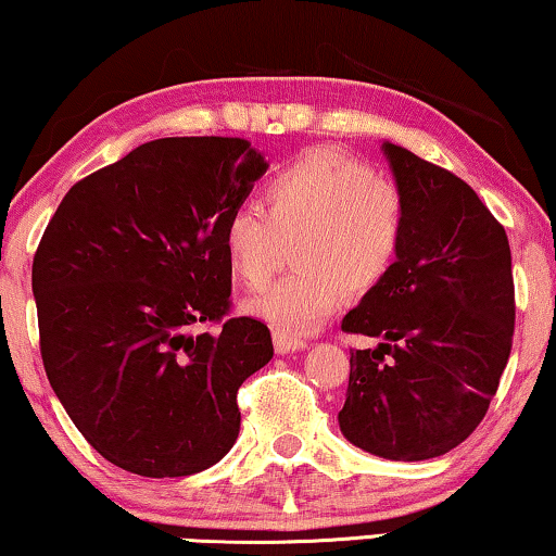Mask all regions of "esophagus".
Wrapping results in <instances>:
<instances>
[{"label": "esophagus", "mask_w": 556, "mask_h": 556, "mask_svg": "<svg viewBox=\"0 0 556 556\" xmlns=\"http://www.w3.org/2000/svg\"><path fill=\"white\" fill-rule=\"evenodd\" d=\"M273 343H276V351L278 353H293V351H303L305 349L303 338L291 336V333H283V331L273 333Z\"/></svg>", "instance_id": "esophagus-1"}]
</instances>
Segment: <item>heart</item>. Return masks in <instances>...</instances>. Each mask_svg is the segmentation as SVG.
<instances>
[{
    "mask_svg": "<svg viewBox=\"0 0 556 556\" xmlns=\"http://www.w3.org/2000/svg\"><path fill=\"white\" fill-rule=\"evenodd\" d=\"M258 205H238L223 225V253L232 276L258 291L276 273L283 245L298 270L245 303L278 331L318 328L353 293L389 278L404 245L401 188L361 160L311 150L273 175Z\"/></svg>",
    "mask_w": 556,
    "mask_h": 556,
    "instance_id": "1",
    "label": "heart"
}]
</instances>
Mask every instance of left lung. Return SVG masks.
<instances>
[{
	"label": "left lung",
	"mask_w": 556,
	"mask_h": 556,
	"mask_svg": "<svg viewBox=\"0 0 556 556\" xmlns=\"http://www.w3.org/2000/svg\"><path fill=\"white\" fill-rule=\"evenodd\" d=\"M406 205L404 245L381 286L345 313L351 351L343 437L393 462L441 456L486 416L514 338L504 225L454 173L383 142Z\"/></svg>",
	"instance_id": "left-lung-1"
}]
</instances>
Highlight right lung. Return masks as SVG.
Listing matches in <instances>:
<instances>
[{
  "instance_id": "1",
  "label": "right lung",
  "mask_w": 556,
  "mask_h": 556,
  "mask_svg": "<svg viewBox=\"0 0 556 556\" xmlns=\"http://www.w3.org/2000/svg\"><path fill=\"white\" fill-rule=\"evenodd\" d=\"M268 170L240 138H163L75 182L31 263L39 351L79 433L119 469L190 477L240 431L238 389L273 358L230 313L223 225ZM223 325L213 334L203 325Z\"/></svg>"
}]
</instances>
